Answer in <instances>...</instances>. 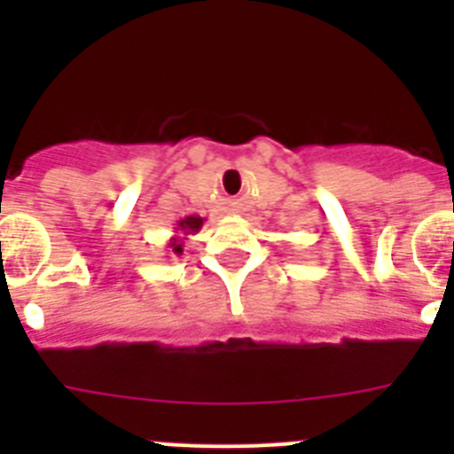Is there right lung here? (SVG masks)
Masks as SVG:
<instances>
[{
    "label": "right lung",
    "mask_w": 454,
    "mask_h": 454,
    "mask_svg": "<svg viewBox=\"0 0 454 454\" xmlns=\"http://www.w3.org/2000/svg\"><path fill=\"white\" fill-rule=\"evenodd\" d=\"M204 218L200 215H186V218L177 220V227H175V234H172L170 243H168V252L170 254H184V243L188 240L191 234H198L202 230Z\"/></svg>",
    "instance_id": "right-lung-1"
}]
</instances>
